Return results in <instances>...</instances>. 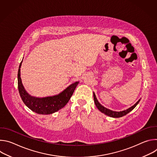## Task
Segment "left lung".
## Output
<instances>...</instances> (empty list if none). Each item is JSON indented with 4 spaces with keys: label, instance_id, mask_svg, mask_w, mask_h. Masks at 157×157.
<instances>
[{
    "label": "left lung",
    "instance_id": "obj_1",
    "mask_svg": "<svg viewBox=\"0 0 157 157\" xmlns=\"http://www.w3.org/2000/svg\"><path fill=\"white\" fill-rule=\"evenodd\" d=\"M93 96H94V101L95 102V105L97 107V108L101 112V113H104L105 115L110 116L111 117H114V118H118V117H121L124 116H125L126 114H127L128 113H129L130 111H132L134 108L136 107V105L139 104V102L140 101V99L135 104L133 105H132V107H130V108L122 110V111H120V112H116V111H114V110H110L109 109H107L106 107H104L103 105H102L98 101L96 96L95 95V93H93Z\"/></svg>",
    "mask_w": 157,
    "mask_h": 157
}]
</instances>
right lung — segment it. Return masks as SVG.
<instances>
[{"instance_id": "1", "label": "right lung", "mask_w": 157, "mask_h": 157, "mask_svg": "<svg viewBox=\"0 0 157 157\" xmlns=\"http://www.w3.org/2000/svg\"><path fill=\"white\" fill-rule=\"evenodd\" d=\"M23 60V59H22ZM21 61L18 71V89L20 96L24 103L36 114L47 115L55 113L68 102L79 81L75 82L66 88L59 94L44 98H36L30 95L25 89L20 78Z\"/></svg>"}]
</instances>
